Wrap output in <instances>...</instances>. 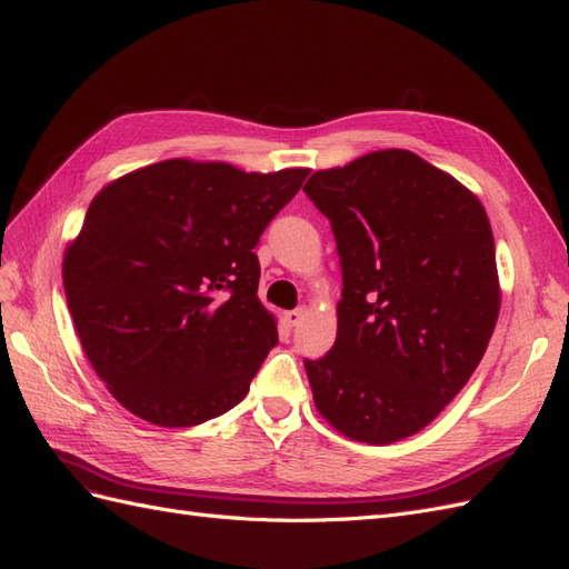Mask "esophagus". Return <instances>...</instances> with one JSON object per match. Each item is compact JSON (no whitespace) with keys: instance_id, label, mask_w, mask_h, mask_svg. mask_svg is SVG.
Wrapping results in <instances>:
<instances>
[{"instance_id":"1","label":"esophagus","mask_w":569,"mask_h":569,"mask_svg":"<svg viewBox=\"0 0 569 569\" xmlns=\"http://www.w3.org/2000/svg\"><path fill=\"white\" fill-rule=\"evenodd\" d=\"M303 316H306V308L299 306V308H295V311H287V313H284V320H287L291 327H297V325L303 320Z\"/></svg>"}]
</instances>
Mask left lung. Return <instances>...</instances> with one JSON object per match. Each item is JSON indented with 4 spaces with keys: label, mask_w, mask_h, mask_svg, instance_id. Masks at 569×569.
I'll list each match as a JSON object with an SVG mask.
<instances>
[{
    "label": "left lung",
    "mask_w": 569,
    "mask_h": 569,
    "mask_svg": "<svg viewBox=\"0 0 569 569\" xmlns=\"http://www.w3.org/2000/svg\"><path fill=\"white\" fill-rule=\"evenodd\" d=\"M303 192L330 220L343 284L335 347L303 358L316 406L349 439H406L456 399L493 335L485 206L406 149L318 170Z\"/></svg>",
    "instance_id": "left-lung-1"
}]
</instances>
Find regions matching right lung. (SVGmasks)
Returning a JSON list of instances; mask_svg holds the SVG:
<instances>
[{
	"label": "right lung",
	"instance_id": "add662e5",
	"mask_svg": "<svg viewBox=\"0 0 569 569\" xmlns=\"http://www.w3.org/2000/svg\"><path fill=\"white\" fill-rule=\"evenodd\" d=\"M306 176L170 159L94 197L63 258L66 303L92 368L132 416L192 427L244 399L278 343L253 249Z\"/></svg>",
	"mask_w": 569,
	"mask_h": 569
}]
</instances>
